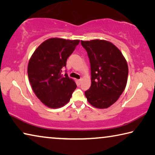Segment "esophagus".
<instances>
[{
  "mask_svg": "<svg viewBox=\"0 0 155 155\" xmlns=\"http://www.w3.org/2000/svg\"><path fill=\"white\" fill-rule=\"evenodd\" d=\"M82 79H80V80H78V83L79 84H81V82H82Z\"/></svg>",
  "mask_w": 155,
  "mask_h": 155,
  "instance_id": "1",
  "label": "esophagus"
}]
</instances>
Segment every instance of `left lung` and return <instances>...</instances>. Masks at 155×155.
Here are the masks:
<instances>
[{
	"instance_id": "obj_1",
	"label": "left lung",
	"mask_w": 155,
	"mask_h": 155,
	"mask_svg": "<svg viewBox=\"0 0 155 155\" xmlns=\"http://www.w3.org/2000/svg\"><path fill=\"white\" fill-rule=\"evenodd\" d=\"M91 64V86L85 96L91 105L106 108L122 94L127 84V62L117 47L104 40H81Z\"/></svg>"
}]
</instances>
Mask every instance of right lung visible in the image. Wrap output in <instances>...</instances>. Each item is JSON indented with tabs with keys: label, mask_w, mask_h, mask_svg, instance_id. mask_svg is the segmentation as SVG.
Listing matches in <instances>:
<instances>
[{
	"label": "right lung",
	"mask_w": 155,
	"mask_h": 155,
	"mask_svg": "<svg viewBox=\"0 0 155 155\" xmlns=\"http://www.w3.org/2000/svg\"><path fill=\"white\" fill-rule=\"evenodd\" d=\"M79 40L53 38L43 42L29 61L28 77L37 97L45 105L58 108L68 102L77 87L74 81L62 68L79 44Z\"/></svg>",
	"instance_id": "1"
}]
</instances>
